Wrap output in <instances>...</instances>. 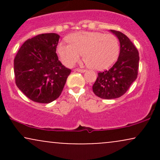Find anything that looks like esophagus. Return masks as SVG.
I'll return each instance as SVG.
<instances>
[{
    "mask_svg": "<svg viewBox=\"0 0 160 160\" xmlns=\"http://www.w3.org/2000/svg\"><path fill=\"white\" fill-rule=\"evenodd\" d=\"M75 71H78V72L83 73V72H85L86 70H84V69H80V68H77V69H75Z\"/></svg>",
    "mask_w": 160,
    "mask_h": 160,
    "instance_id": "1",
    "label": "esophagus"
}]
</instances>
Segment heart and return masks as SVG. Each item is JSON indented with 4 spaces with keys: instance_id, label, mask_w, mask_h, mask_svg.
Segmentation results:
<instances>
[{
    "instance_id": "heart-1",
    "label": "heart",
    "mask_w": 160,
    "mask_h": 160,
    "mask_svg": "<svg viewBox=\"0 0 160 160\" xmlns=\"http://www.w3.org/2000/svg\"><path fill=\"white\" fill-rule=\"evenodd\" d=\"M68 40L70 44L60 43L57 52L64 65L71 67L80 60L95 70H104L113 64L120 51L119 40L114 35L98 32H83L72 34Z\"/></svg>"
}]
</instances>
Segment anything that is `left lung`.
<instances>
[{"instance_id": "8db88e82", "label": "left lung", "mask_w": 160, "mask_h": 160, "mask_svg": "<svg viewBox=\"0 0 160 160\" xmlns=\"http://www.w3.org/2000/svg\"><path fill=\"white\" fill-rule=\"evenodd\" d=\"M120 43L118 59L109 70L98 73L92 86L93 92L104 99L117 98L123 95L136 80L139 66L138 51L127 36L111 30Z\"/></svg>"}]
</instances>
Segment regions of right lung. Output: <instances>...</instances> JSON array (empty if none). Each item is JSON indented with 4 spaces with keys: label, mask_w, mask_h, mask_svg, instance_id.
<instances>
[{
    "label": "right lung",
    "mask_w": 160,
    "mask_h": 160,
    "mask_svg": "<svg viewBox=\"0 0 160 160\" xmlns=\"http://www.w3.org/2000/svg\"><path fill=\"white\" fill-rule=\"evenodd\" d=\"M59 38L55 33L38 34L27 40L14 58L16 86L33 102L47 104L58 98L71 74L56 54Z\"/></svg>",
    "instance_id": "obj_1"
}]
</instances>
